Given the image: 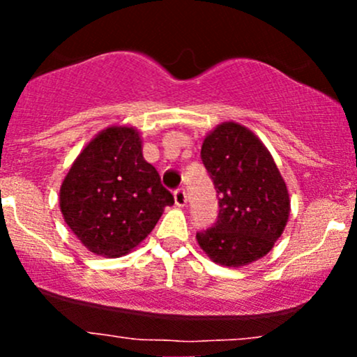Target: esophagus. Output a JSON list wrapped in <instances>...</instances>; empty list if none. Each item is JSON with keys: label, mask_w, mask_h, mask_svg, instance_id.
<instances>
[{"label": "esophagus", "mask_w": 357, "mask_h": 357, "mask_svg": "<svg viewBox=\"0 0 357 357\" xmlns=\"http://www.w3.org/2000/svg\"><path fill=\"white\" fill-rule=\"evenodd\" d=\"M174 203H176V206H179V208H183L184 204L188 203L186 192H184V190H178V191H174Z\"/></svg>", "instance_id": "34e87169"}]
</instances>
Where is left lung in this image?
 <instances>
[{"label": "left lung", "instance_id": "1", "mask_svg": "<svg viewBox=\"0 0 357 357\" xmlns=\"http://www.w3.org/2000/svg\"><path fill=\"white\" fill-rule=\"evenodd\" d=\"M203 165L218 192V220L196 233L215 264L240 268L265 257L285 230L290 196L270 151L238 122H221L204 136Z\"/></svg>", "mask_w": 357, "mask_h": 357}]
</instances>
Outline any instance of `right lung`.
Here are the masks:
<instances>
[{"label":"right lung","instance_id":"1","mask_svg":"<svg viewBox=\"0 0 357 357\" xmlns=\"http://www.w3.org/2000/svg\"><path fill=\"white\" fill-rule=\"evenodd\" d=\"M174 198L142 155L136 127L100 130L68 169L60 186V211L89 252L116 258L153 231Z\"/></svg>","mask_w":357,"mask_h":357}]
</instances>
